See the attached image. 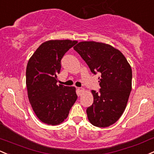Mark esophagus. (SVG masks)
<instances>
[{
	"mask_svg": "<svg viewBox=\"0 0 154 154\" xmlns=\"http://www.w3.org/2000/svg\"><path fill=\"white\" fill-rule=\"evenodd\" d=\"M77 91H78V94H79V95H80V96L82 95V94H83L84 92H85V89L82 88H78Z\"/></svg>",
	"mask_w": 154,
	"mask_h": 154,
	"instance_id": "1",
	"label": "esophagus"
}]
</instances>
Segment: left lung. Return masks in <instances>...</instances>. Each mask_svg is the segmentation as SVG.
<instances>
[{"mask_svg":"<svg viewBox=\"0 0 154 154\" xmlns=\"http://www.w3.org/2000/svg\"><path fill=\"white\" fill-rule=\"evenodd\" d=\"M74 50L88 64L91 72L100 74L99 92L92 91L94 103L86 109L94 126L108 127L124 112L131 91L132 72L121 51L96 42H79Z\"/></svg>","mask_w":154,"mask_h":154,"instance_id":"obj_1","label":"left lung"}]
</instances>
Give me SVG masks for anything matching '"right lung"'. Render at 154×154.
Here are the masks:
<instances>
[{
  "instance_id": "obj_1",
  "label": "right lung",
  "mask_w": 154,
  "mask_h": 154,
  "mask_svg": "<svg viewBox=\"0 0 154 154\" xmlns=\"http://www.w3.org/2000/svg\"><path fill=\"white\" fill-rule=\"evenodd\" d=\"M77 43L72 40H50L33 54L26 68L28 96L36 116L48 125L61 124L77 99L74 87L57 85L61 59Z\"/></svg>"
}]
</instances>
